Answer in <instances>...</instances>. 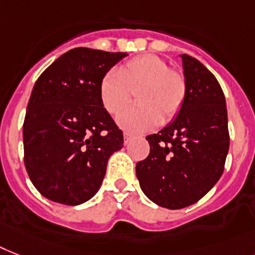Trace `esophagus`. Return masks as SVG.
<instances>
[{
  "mask_svg": "<svg viewBox=\"0 0 255 255\" xmlns=\"http://www.w3.org/2000/svg\"><path fill=\"white\" fill-rule=\"evenodd\" d=\"M131 138H132L131 134L126 132V133H124V144H128V142L131 141Z\"/></svg>",
  "mask_w": 255,
  "mask_h": 255,
  "instance_id": "obj_1",
  "label": "esophagus"
}]
</instances>
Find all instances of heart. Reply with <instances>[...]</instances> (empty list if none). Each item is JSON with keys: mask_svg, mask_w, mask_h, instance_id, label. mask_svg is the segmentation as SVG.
Returning <instances> with one entry per match:
<instances>
[{"mask_svg": "<svg viewBox=\"0 0 255 255\" xmlns=\"http://www.w3.org/2000/svg\"><path fill=\"white\" fill-rule=\"evenodd\" d=\"M136 94L137 106L129 107L118 117L126 131L142 132L170 121L181 110L186 98V80L178 70L169 69L156 55H141L111 70L99 84V98L107 113L117 115Z\"/></svg>", "mask_w": 255, "mask_h": 255, "instance_id": "b5f03b06", "label": "heart"}]
</instances>
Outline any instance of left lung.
<instances>
[{
    "instance_id": "1",
    "label": "left lung",
    "mask_w": 255,
    "mask_h": 255,
    "mask_svg": "<svg viewBox=\"0 0 255 255\" xmlns=\"http://www.w3.org/2000/svg\"><path fill=\"white\" fill-rule=\"evenodd\" d=\"M186 98L177 118L146 136L150 152L136 163L142 192L153 203L179 210L200 200L224 171L229 150L224 93L199 60L181 55Z\"/></svg>"
}]
</instances>
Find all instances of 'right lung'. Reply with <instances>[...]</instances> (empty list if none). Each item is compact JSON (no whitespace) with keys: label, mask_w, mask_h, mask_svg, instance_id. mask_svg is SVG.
<instances>
[{"label":"right lung","mask_w":255,"mask_h":255,"mask_svg":"<svg viewBox=\"0 0 255 255\" xmlns=\"http://www.w3.org/2000/svg\"><path fill=\"white\" fill-rule=\"evenodd\" d=\"M126 56L73 48L35 82L23 123L24 166L47 199L67 206L92 199L110 156L123 148V132L102 106L99 84Z\"/></svg>","instance_id":"add662e5"}]
</instances>
